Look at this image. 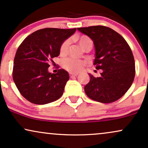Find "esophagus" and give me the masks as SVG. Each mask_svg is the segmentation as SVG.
I'll return each instance as SVG.
<instances>
[{"label": "esophagus", "instance_id": "1", "mask_svg": "<svg viewBox=\"0 0 148 148\" xmlns=\"http://www.w3.org/2000/svg\"><path fill=\"white\" fill-rule=\"evenodd\" d=\"M69 76H70V77H74V76H77L78 74H70Z\"/></svg>", "mask_w": 148, "mask_h": 148}]
</instances>
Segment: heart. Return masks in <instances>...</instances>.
Listing matches in <instances>:
<instances>
[{
    "mask_svg": "<svg viewBox=\"0 0 148 148\" xmlns=\"http://www.w3.org/2000/svg\"><path fill=\"white\" fill-rule=\"evenodd\" d=\"M75 40H77L79 42V45L83 48V49H85L88 47H92V42L89 37L86 36H81L76 37ZM69 45V40H65L62 45H60V54L63 55L65 54L68 50V47ZM62 65H63V68L65 69L66 70L69 72L72 73H77L82 70L84 63L81 60L75 59V58H68L66 59H64L62 62Z\"/></svg>",
    "mask_w": 148,
    "mask_h": 148,
    "instance_id": "1",
    "label": "heart"
}]
</instances>
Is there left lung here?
Masks as SVG:
<instances>
[{
    "instance_id": "obj_1",
    "label": "left lung",
    "mask_w": 148,
    "mask_h": 148,
    "mask_svg": "<svg viewBox=\"0 0 148 148\" xmlns=\"http://www.w3.org/2000/svg\"><path fill=\"white\" fill-rule=\"evenodd\" d=\"M77 29L93 40L94 65L97 69L103 70L100 77L89 74L90 81L84 88L85 94L98 102H114L127 92L134 81L135 62L130 47L121 35L108 27Z\"/></svg>"
}]
</instances>
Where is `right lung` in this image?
<instances>
[{"mask_svg": "<svg viewBox=\"0 0 148 148\" xmlns=\"http://www.w3.org/2000/svg\"><path fill=\"white\" fill-rule=\"evenodd\" d=\"M74 29L45 28L28 36L18 48L14 60L13 80L21 95L29 102L44 105L63 95L69 79L60 69L48 72L49 63L60 54V47L76 32Z\"/></svg>", "mask_w": 148, "mask_h": 148, "instance_id": "right-lung-1", "label": "right lung"}]
</instances>
